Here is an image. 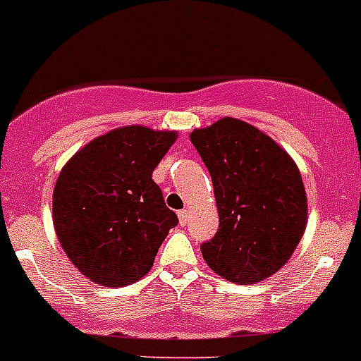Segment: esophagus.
<instances>
[{"instance_id":"34e87169","label":"esophagus","mask_w":361,"mask_h":361,"mask_svg":"<svg viewBox=\"0 0 361 361\" xmlns=\"http://www.w3.org/2000/svg\"><path fill=\"white\" fill-rule=\"evenodd\" d=\"M177 216H178V224H180V226H186L188 220H190V211H188V209L178 211Z\"/></svg>"}]
</instances>
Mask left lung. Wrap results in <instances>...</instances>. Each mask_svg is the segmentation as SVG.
I'll list each match as a JSON object with an SVG mask.
<instances>
[{"mask_svg": "<svg viewBox=\"0 0 361 361\" xmlns=\"http://www.w3.org/2000/svg\"><path fill=\"white\" fill-rule=\"evenodd\" d=\"M190 140L213 180L220 226L200 250L234 284H256L292 257L308 224V198L295 161L247 121L221 118Z\"/></svg>", "mask_w": 361, "mask_h": 361, "instance_id": "1", "label": "left lung"}]
</instances>
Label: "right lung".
<instances>
[{
  "instance_id": "1",
  "label": "right lung",
  "mask_w": 361,
  "mask_h": 361,
  "mask_svg": "<svg viewBox=\"0 0 361 361\" xmlns=\"http://www.w3.org/2000/svg\"><path fill=\"white\" fill-rule=\"evenodd\" d=\"M175 141V130L114 128L82 147L59 173L55 234L69 261L92 283L121 288L154 267L178 220L152 171Z\"/></svg>"
}]
</instances>
